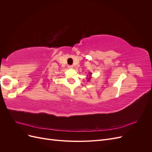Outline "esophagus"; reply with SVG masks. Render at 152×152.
Segmentation results:
<instances>
[{"label":"esophagus","instance_id":"obj_1","mask_svg":"<svg viewBox=\"0 0 152 152\" xmlns=\"http://www.w3.org/2000/svg\"><path fill=\"white\" fill-rule=\"evenodd\" d=\"M68 68L70 69H72V68H73V65H68Z\"/></svg>","mask_w":152,"mask_h":152}]
</instances>
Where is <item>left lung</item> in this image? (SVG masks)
<instances>
[{
	"label": "left lung",
	"mask_w": 152,
	"mask_h": 152,
	"mask_svg": "<svg viewBox=\"0 0 152 152\" xmlns=\"http://www.w3.org/2000/svg\"><path fill=\"white\" fill-rule=\"evenodd\" d=\"M91 75H92V73L90 72L89 73V77H88V78H87V80H88V81H89L90 80H91ZM87 76H88V75H87Z\"/></svg>",
	"instance_id": "8db88e82"
}]
</instances>
